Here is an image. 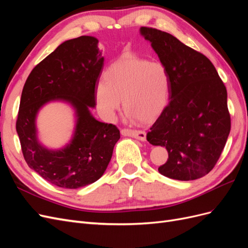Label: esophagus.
<instances>
[{
	"mask_svg": "<svg viewBox=\"0 0 248 248\" xmlns=\"http://www.w3.org/2000/svg\"><path fill=\"white\" fill-rule=\"evenodd\" d=\"M121 133L125 137H132L134 139H138L140 140H146V132L141 130H134V129H122Z\"/></svg>",
	"mask_w": 248,
	"mask_h": 248,
	"instance_id": "34e87169",
	"label": "esophagus"
}]
</instances>
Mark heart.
Masks as SVG:
<instances>
[{"label": "heart", "instance_id": "heart-1", "mask_svg": "<svg viewBox=\"0 0 248 248\" xmlns=\"http://www.w3.org/2000/svg\"><path fill=\"white\" fill-rule=\"evenodd\" d=\"M104 82L96 87V102L104 116L111 118L121 107L130 119L150 122L166 108L170 77L161 63L126 56L104 71Z\"/></svg>", "mask_w": 248, "mask_h": 248}]
</instances>
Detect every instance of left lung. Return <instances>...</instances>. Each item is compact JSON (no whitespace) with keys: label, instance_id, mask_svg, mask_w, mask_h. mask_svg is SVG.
Segmentation results:
<instances>
[{"label":"left lung","instance_id":"obj_1","mask_svg":"<svg viewBox=\"0 0 248 248\" xmlns=\"http://www.w3.org/2000/svg\"><path fill=\"white\" fill-rule=\"evenodd\" d=\"M140 34L170 77V102L147 133L150 144L168 150L158 170L181 181L204 177L219 159L231 130L226 86L206 56L176 37L149 27H141Z\"/></svg>","mask_w":248,"mask_h":248}]
</instances>
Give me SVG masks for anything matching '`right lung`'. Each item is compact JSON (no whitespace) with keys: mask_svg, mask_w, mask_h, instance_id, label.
I'll list each match as a JSON object with an SVG mask.
<instances>
[{"mask_svg":"<svg viewBox=\"0 0 248 248\" xmlns=\"http://www.w3.org/2000/svg\"><path fill=\"white\" fill-rule=\"evenodd\" d=\"M98 40L80 36L67 40L34 67L22 89L16 131L28 166L47 182L76 189L97 181L106 171L120 139L114 124L97 121L95 91L104 58ZM54 100L70 103L77 125L73 140L63 149L49 150L36 138L35 117L44 104Z\"/></svg>","mask_w":248,"mask_h":248,"instance_id":"obj_1","label":"right lung"}]
</instances>
